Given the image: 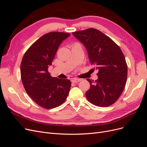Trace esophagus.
<instances>
[{"label": "esophagus", "instance_id": "obj_1", "mask_svg": "<svg viewBox=\"0 0 147 147\" xmlns=\"http://www.w3.org/2000/svg\"><path fill=\"white\" fill-rule=\"evenodd\" d=\"M81 80H82L80 79V78H73L72 80V82L75 83H78L79 82H80Z\"/></svg>", "mask_w": 147, "mask_h": 147}]
</instances>
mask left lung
<instances>
[{
	"mask_svg": "<svg viewBox=\"0 0 147 147\" xmlns=\"http://www.w3.org/2000/svg\"><path fill=\"white\" fill-rule=\"evenodd\" d=\"M86 47L91 65L98 70V79L91 81L86 92L88 100L93 105L106 107L113 104L126 85L127 65L121 49L100 30L89 28L72 32Z\"/></svg>",
	"mask_w": 147,
	"mask_h": 147,
	"instance_id": "1",
	"label": "left lung"
}]
</instances>
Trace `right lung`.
I'll return each mask as SVG.
<instances>
[{
    "mask_svg": "<svg viewBox=\"0 0 147 147\" xmlns=\"http://www.w3.org/2000/svg\"><path fill=\"white\" fill-rule=\"evenodd\" d=\"M70 34L51 32L31 45L21 63V77L28 94L43 108L57 107L67 99L71 86L68 79L52 77L48 72L60 44Z\"/></svg>",
    "mask_w": 147,
    "mask_h": 147,
    "instance_id": "right-lung-1",
    "label": "right lung"
}]
</instances>
